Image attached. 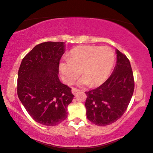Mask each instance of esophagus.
<instances>
[{
    "label": "esophagus",
    "instance_id": "obj_1",
    "mask_svg": "<svg viewBox=\"0 0 153 153\" xmlns=\"http://www.w3.org/2000/svg\"><path fill=\"white\" fill-rule=\"evenodd\" d=\"M78 91H79V89H76V88H75V87H73L72 88V93H73V94H76V92H77Z\"/></svg>",
    "mask_w": 153,
    "mask_h": 153
}]
</instances>
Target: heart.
I'll use <instances>...</instances> for the list:
<instances>
[{"label": "heart", "mask_w": 153, "mask_h": 153, "mask_svg": "<svg viewBox=\"0 0 153 153\" xmlns=\"http://www.w3.org/2000/svg\"><path fill=\"white\" fill-rule=\"evenodd\" d=\"M114 63L115 53L110 47L85 45L72 49L59 68L66 83H72L81 71L82 84L97 87L108 78Z\"/></svg>", "instance_id": "b5f03b06"}]
</instances>
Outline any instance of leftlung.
<instances>
[{
  "label": "left lung",
  "mask_w": 153,
  "mask_h": 153,
  "mask_svg": "<svg viewBox=\"0 0 153 153\" xmlns=\"http://www.w3.org/2000/svg\"><path fill=\"white\" fill-rule=\"evenodd\" d=\"M117 63L112 74L96 89L85 91L87 117L99 126L110 125L122 117L128 108L134 89L130 62L117 51Z\"/></svg>",
  "instance_id": "left-lung-1"
}]
</instances>
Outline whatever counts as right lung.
Instances as JSON below:
<instances>
[{
    "mask_svg": "<svg viewBox=\"0 0 153 153\" xmlns=\"http://www.w3.org/2000/svg\"><path fill=\"white\" fill-rule=\"evenodd\" d=\"M63 42L36 45L23 57L17 79V94L30 116L39 123L54 126L67 117L74 98L71 88L58 77Z\"/></svg>",
    "mask_w": 153,
    "mask_h": 153,
    "instance_id": "obj_1",
    "label": "right lung"
}]
</instances>
